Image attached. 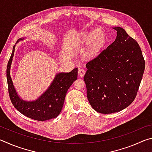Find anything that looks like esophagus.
Instances as JSON below:
<instances>
[{
	"instance_id": "esophagus-1",
	"label": "esophagus",
	"mask_w": 152,
	"mask_h": 152,
	"mask_svg": "<svg viewBox=\"0 0 152 152\" xmlns=\"http://www.w3.org/2000/svg\"><path fill=\"white\" fill-rule=\"evenodd\" d=\"M86 73V71L84 69H79L78 70V76L82 77L84 76V74Z\"/></svg>"
}]
</instances>
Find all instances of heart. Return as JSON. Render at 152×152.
<instances>
[{"label":"heart","instance_id":"heart-1","mask_svg":"<svg viewBox=\"0 0 152 152\" xmlns=\"http://www.w3.org/2000/svg\"><path fill=\"white\" fill-rule=\"evenodd\" d=\"M103 34L100 29H94L91 31L84 33L81 36L80 42L84 44H90L88 55H93L99 49L102 41Z\"/></svg>","mask_w":152,"mask_h":152}]
</instances>
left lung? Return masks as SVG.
I'll use <instances>...</instances> for the list:
<instances>
[{"instance_id": "left-lung-1", "label": "left lung", "mask_w": 152, "mask_h": 152, "mask_svg": "<svg viewBox=\"0 0 152 152\" xmlns=\"http://www.w3.org/2000/svg\"><path fill=\"white\" fill-rule=\"evenodd\" d=\"M115 42L86 64L87 98L98 113L119 112L132 104L145 70L140 45L120 27Z\"/></svg>"}]
</instances>
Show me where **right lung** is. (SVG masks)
<instances>
[{"instance_id": "obj_1", "label": "right lung", "mask_w": 152, "mask_h": 152, "mask_svg": "<svg viewBox=\"0 0 152 152\" xmlns=\"http://www.w3.org/2000/svg\"><path fill=\"white\" fill-rule=\"evenodd\" d=\"M24 39L25 37L20 38L17 43ZM15 46L12 48L7 68L9 92L12 104L20 113L32 119L43 121L57 117L63 107L67 91L77 79L78 68H74L70 72L57 73L50 85L41 96L34 101H25L18 94L11 76Z\"/></svg>"}]
</instances>
